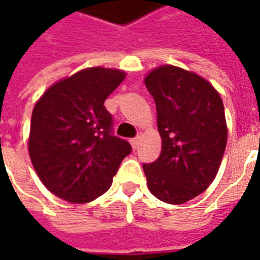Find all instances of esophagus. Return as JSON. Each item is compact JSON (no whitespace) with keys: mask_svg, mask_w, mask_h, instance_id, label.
<instances>
[{"mask_svg":"<svg viewBox=\"0 0 260 260\" xmlns=\"http://www.w3.org/2000/svg\"><path fill=\"white\" fill-rule=\"evenodd\" d=\"M131 145H132V147H134V149H136V147H138V145H139V136H138V138H135V139H131Z\"/></svg>","mask_w":260,"mask_h":260,"instance_id":"obj_1","label":"esophagus"}]
</instances>
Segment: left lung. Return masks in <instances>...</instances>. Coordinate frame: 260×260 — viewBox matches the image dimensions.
Wrapping results in <instances>:
<instances>
[{
	"mask_svg": "<svg viewBox=\"0 0 260 260\" xmlns=\"http://www.w3.org/2000/svg\"><path fill=\"white\" fill-rule=\"evenodd\" d=\"M157 110L161 153L143 164L147 188L160 201L181 205L206 191L227 145L223 100L195 72L161 65L145 76Z\"/></svg>",
	"mask_w": 260,
	"mask_h": 260,
	"instance_id": "8db88e82",
	"label": "left lung"
}]
</instances>
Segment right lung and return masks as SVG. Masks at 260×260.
<instances>
[{
  "mask_svg": "<svg viewBox=\"0 0 260 260\" xmlns=\"http://www.w3.org/2000/svg\"><path fill=\"white\" fill-rule=\"evenodd\" d=\"M124 71L82 69L55 82L35 104L29 156L43 185L71 203H87L106 193L131 145L111 134L104 102Z\"/></svg>",
  "mask_w": 260,
  "mask_h": 260,
  "instance_id": "add662e5",
  "label": "right lung"
}]
</instances>
